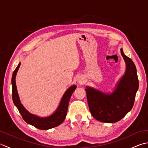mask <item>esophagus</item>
<instances>
[{
  "label": "esophagus",
  "mask_w": 148,
  "mask_h": 148,
  "mask_svg": "<svg viewBox=\"0 0 148 148\" xmlns=\"http://www.w3.org/2000/svg\"><path fill=\"white\" fill-rule=\"evenodd\" d=\"M77 83H79V84H83L84 82V77L82 76H79V77H77Z\"/></svg>",
  "instance_id": "1"
}]
</instances>
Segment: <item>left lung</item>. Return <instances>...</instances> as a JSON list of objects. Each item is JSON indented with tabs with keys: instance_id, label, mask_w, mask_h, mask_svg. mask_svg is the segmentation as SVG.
<instances>
[{
	"instance_id": "left-lung-1",
	"label": "left lung",
	"mask_w": 148,
	"mask_h": 148,
	"mask_svg": "<svg viewBox=\"0 0 148 148\" xmlns=\"http://www.w3.org/2000/svg\"><path fill=\"white\" fill-rule=\"evenodd\" d=\"M126 70L111 93L103 92L93 87L86 86L88 103L91 114L97 120L114 123L120 120L132 109L139 88L136 65L121 49Z\"/></svg>"
}]
</instances>
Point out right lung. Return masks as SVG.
I'll return each instance as SVG.
<instances>
[{
	"label": "right lung",
	"instance_id": "add662e5",
	"mask_svg": "<svg viewBox=\"0 0 148 148\" xmlns=\"http://www.w3.org/2000/svg\"><path fill=\"white\" fill-rule=\"evenodd\" d=\"M21 63H19L17 67L16 68L12 76L11 83L12 89V100L16 107L18 108L19 112L21 114L22 118L28 124H30L40 130H49L58 126L62 124L66 117L67 112V109L69 101L72 93L76 89V85H72L65 91L59 105L56 111L52 114L46 117H40L37 115L32 114L24 108L23 104L21 103L20 97L17 91L16 84V76Z\"/></svg>",
	"mask_w": 148,
	"mask_h": 148
}]
</instances>
